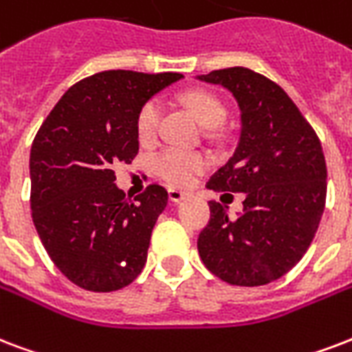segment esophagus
<instances>
[{
  "instance_id": "1",
  "label": "esophagus",
  "mask_w": 352,
  "mask_h": 352,
  "mask_svg": "<svg viewBox=\"0 0 352 352\" xmlns=\"http://www.w3.org/2000/svg\"><path fill=\"white\" fill-rule=\"evenodd\" d=\"M168 194H170V201L173 203H181L182 199H186V192H181V190H177V188H170L168 190Z\"/></svg>"
}]
</instances>
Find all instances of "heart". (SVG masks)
Instances as JSON below:
<instances>
[{"instance_id": "obj_1", "label": "heart", "mask_w": 352, "mask_h": 352, "mask_svg": "<svg viewBox=\"0 0 352 352\" xmlns=\"http://www.w3.org/2000/svg\"><path fill=\"white\" fill-rule=\"evenodd\" d=\"M184 103L194 112L201 125L208 129L219 127L227 118L223 103L216 96L205 90H194L184 96ZM162 120V103L149 99L142 104L136 116V136L142 144H151L158 134ZM153 171L173 186H188L201 171L208 166V158L199 151H190L182 147H164L151 160Z\"/></svg>"}]
</instances>
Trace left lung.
Here are the masks:
<instances>
[{
    "mask_svg": "<svg viewBox=\"0 0 352 352\" xmlns=\"http://www.w3.org/2000/svg\"><path fill=\"white\" fill-rule=\"evenodd\" d=\"M201 79L232 92L241 111L234 155L206 188L243 192L245 199L238 218L208 203L199 256L223 283L264 286L286 275L312 243L325 210V155L312 125L272 79L241 66Z\"/></svg>",
    "mask_w": 352,
    "mask_h": 352,
    "instance_id": "8db88e82",
    "label": "left lung"
}]
</instances>
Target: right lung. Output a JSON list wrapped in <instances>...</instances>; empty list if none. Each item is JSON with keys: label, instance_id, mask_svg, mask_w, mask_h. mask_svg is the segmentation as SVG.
Returning a JSON list of instances; mask_svg holds the SVG:
<instances>
[{"label": "right lung", "instance_id": "right-lung-1", "mask_svg": "<svg viewBox=\"0 0 352 352\" xmlns=\"http://www.w3.org/2000/svg\"><path fill=\"white\" fill-rule=\"evenodd\" d=\"M181 77L131 69L85 77L66 90L34 136L33 223L53 264L79 288L116 292L146 265L168 192L153 182L129 199L114 184V166L138 155L142 104Z\"/></svg>", "mask_w": 352, "mask_h": 352}]
</instances>
